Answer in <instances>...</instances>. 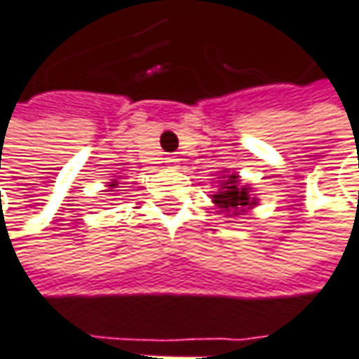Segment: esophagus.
<instances>
[{
  "mask_svg": "<svg viewBox=\"0 0 359 359\" xmlns=\"http://www.w3.org/2000/svg\"><path fill=\"white\" fill-rule=\"evenodd\" d=\"M177 161H180V159H177L175 155H169V157H165V163H167V165H175Z\"/></svg>",
  "mask_w": 359,
  "mask_h": 359,
  "instance_id": "1",
  "label": "esophagus"
}]
</instances>
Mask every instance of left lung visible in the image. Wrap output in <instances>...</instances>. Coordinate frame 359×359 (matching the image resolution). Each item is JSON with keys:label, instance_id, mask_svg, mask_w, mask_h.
<instances>
[{"label": "left lung", "instance_id": "obj_1", "mask_svg": "<svg viewBox=\"0 0 359 359\" xmlns=\"http://www.w3.org/2000/svg\"><path fill=\"white\" fill-rule=\"evenodd\" d=\"M222 186H224V188H222L217 196H212V198H215V202H217L218 206H220L229 217H237V215L243 212V208H247L249 204H255V202L249 200L247 188H241V186H239V177H237L235 173L229 175V180H226Z\"/></svg>", "mask_w": 359, "mask_h": 359}]
</instances>
